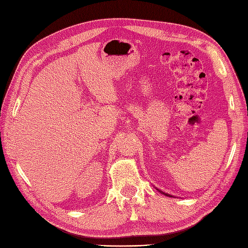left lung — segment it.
Masks as SVG:
<instances>
[{"label":"left lung","instance_id":"obj_1","mask_svg":"<svg viewBox=\"0 0 248 248\" xmlns=\"http://www.w3.org/2000/svg\"><path fill=\"white\" fill-rule=\"evenodd\" d=\"M156 188V187H155ZM157 189V191H159L160 193H162V194H164L165 195V196H170V197H173L172 196V195H170V194H167V193H165V192H163V191H161V189H159V188H156Z\"/></svg>","mask_w":248,"mask_h":248}]
</instances>
